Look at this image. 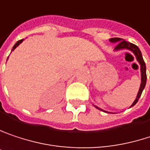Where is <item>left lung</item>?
Returning a JSON list of instances; mask_svg holds the SVG:
<instances>
[{
    "label": "left lung",
    "instance_id": "1",
    "mask_svg": "<svg viewBox=\"0 0 150 150\" xmlns=\"http://www.w3.org/2000/svg\"><path fill=\"white\" fill-rule=\"evenodd\" d=\"M110 42H114V43H115V42L117 43V45L115 47V50L128 49V50L133 52L134 54L136 55V58H137V61H138L139 64H140L141 76H142L141 80H142V83H141L140 89H139L138 94H137V98H136V100L134 101V103H132V105H131V107H132V106H134L136 103L138 102V99H139V98L141 97L142 92V91H143V89H144V87H145V85H146L147 75H146V66H145V62H144V60H143V59H142V52H141L140 49L138 48L137 46H136V45H134V44H132V43H130V42H128V41H126V40H122V39H120V38H111V39H110ZM96 107H97V106H96ZM97 108H98V110H101V109H99L98 107H97ZM104 112H106V111H104Z\"/></svg>",
    "mask_w": 150,
    "mask_h": 150
}]
</instances>
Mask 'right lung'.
<instances>
[{
    "label": "right lung",
    "instance_id": "add662e5",
    "mask_svg": "<svg viewBox=\"0 0 150 150\" xmlns=\"http://www.w3.org/2000/svg\"><path fill=\"white\" fill-rule=\"evenodd\" d=\"M22 41H23V40H18V41H17V42L15 43V45H14V46L13 47V49H12V51H13V50H14V49H15L16 47H18V46H19V45H20V44H21V43L22 42Z\"/></svg>",
    "mask_w": 150,
    "mask_h": 150
}]
</instances>
